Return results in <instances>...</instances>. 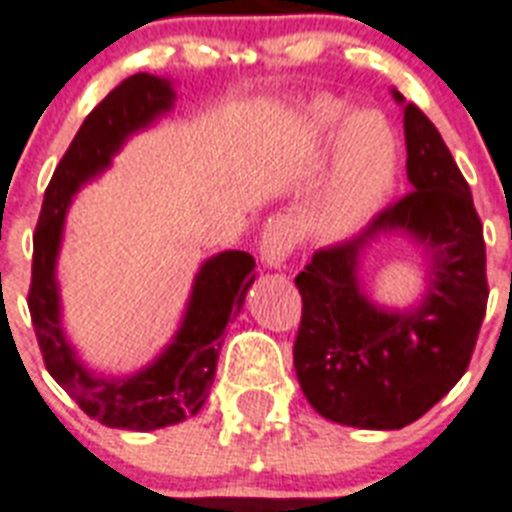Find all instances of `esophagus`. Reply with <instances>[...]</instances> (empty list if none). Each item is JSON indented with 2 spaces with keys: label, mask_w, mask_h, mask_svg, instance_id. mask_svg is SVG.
Returning <instances> with one entry per match:
<instances>
[{
  "label": "esophagus",
  "mask_w": 512,
  "mask_h": 512,
  "mask_svg": "<svg viewBox=\"0 0 512 512\" xmlns=\"http://www.w3.org/2000/svg\"><path fill=\"white\" fill-rule=\"evenodd\" d=\"M295 248V230L293 225L282 217L269 219L261 230L259 238V253L261 264L269 266V269H280L287 261V256L293 253Z\"/></svg>",
  "instance_id": "esophagus-1"
}]
</instances>
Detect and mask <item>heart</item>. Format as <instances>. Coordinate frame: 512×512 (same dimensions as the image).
Returning <instances> with one entry per match:
<instances>
[{"instance_id": "obj_1", "label": "heart", "mask_w": 512, "mask_h": 512, "mask_svg": "<svg viewBox=\"0 0 512 512\" xmlns=\"http://www.w3.org/2000/svg\"><path fill=\"white\" fill-rule=\"evenodd\" d=\"M348 112L335 101H314L303 112V130L314 141L337 135L335 172L319 206V227L327 238L348 240L390 201L398 183V141L384 114Z\"/></svg>"}]
</instances>
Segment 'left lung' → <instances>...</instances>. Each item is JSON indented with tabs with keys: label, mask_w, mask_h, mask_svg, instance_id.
Instances as JSON below:
<instances>
[{
	"label": "left lung",
	"mask_w": 512,
	"mask_h": 512,
	"mask_svg": "<svg viewBox=\"0 0 512 512\" xmlns=\"http://www.w3.org/2000/svg\"><path fill=\"white\" fill-rule=\"evenodd\" d=\"M403 107L411 193L369 230L314 253L295 277L303 298L293 363L319 416L356 429H403L466 374L487 311V253L466 177L432 120L395 88ZM405 237L425 253V290L408 307H382L362 280L379 239Z\"/></svg>",
	"instance_id": "obj_1"
}]
</instances>
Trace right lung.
<instances>
[{"mask_svg":"<svg viewBox=\"0 0 512 512\" xmlns=\"http://www.w3.org/2000/svg\"><path fill=\"white\" fill-rule=\"evenodd\" d=\"M177 101L175 80L138 73L114 86L75 133L54 170L33 235V280L28 293L33 329L54 382L99 424L128 432H154L196 416L217 374L227 322L240 314L256 261L246 251L214 253L198 266L183 319L172 340L143 369L107 374L91 369L62 324L57 264L67 211L80 188L112 167L122 146L154 128Z\"/></svg>","mask_w":512,"mask_h":512,"instance_id":"1","label":"right lung"}]
</instances>
